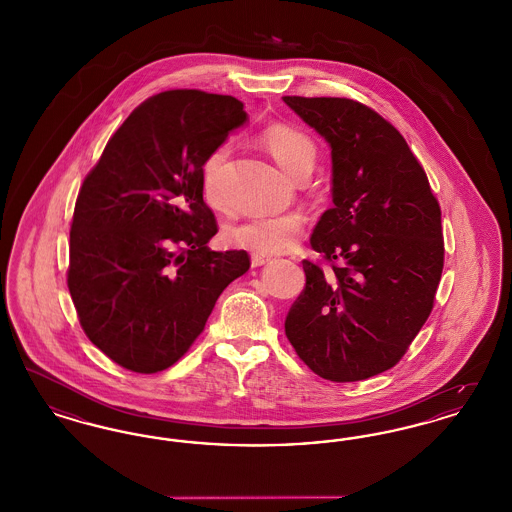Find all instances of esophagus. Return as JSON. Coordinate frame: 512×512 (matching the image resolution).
Instances as JSON below:
<instances>
[{"label": "esophagus", "instance_id": "1", "mask_svg": "<svg viewBox=\"0 0 512 512\" xmlns=\"http://www.w3.org/2000/svg\"><path fill=\"white\" fill-rule=\"evenodd\" d=\"M268 261H270V257L267 255H251V265L253 267H263V265H267Z\"/></svg>", "mask_w": 512, "mask_h": 512}]
</instances>
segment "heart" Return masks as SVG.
<instances>
[{
    "label": "heart",
    "instance_id": "obj_1",
    "mask_svg": "<svg viewBox=\"0 0 512 512\" xmlns=\"http://www.w3.org/2000/svg\"><path fill=\"white\" fill-rule=\"evenodd\" d=\"M261 142L272 155V159L295 176L297 172L313 167L317 159L315 142L290 124H270L261 136ZM228 155V146L213 149L201 167L203 192L211 205H220L219 176L222 163ZM305 226V215L299 211L259 215L244 220L226 230V240L234 247L257 255H278L290 251L297 244Z\"/></svg>",
    "mask_w": 512,
    "mask_h": 512
}]
</instances>
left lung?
<instances>
[{
  "label": "left lung",
  "instance_id": "obj_1",
  "mask_svg": "<svg viewBox=\"0 0 512 512\" xmlns=\"http://www.w3.org/2000/svg\"><path fill=\"white\" fill-rule=\"evenodd\" d=\"M332 151V201L311 245L332 274L303 261L305 290L286 336L320 378L357 382L388 370L434 307L443 234L438 199L405 138L376 111L345 98L286 96Z\"/></svg>",
  "mask_w": 512,
  "mask_h": 512
}]
</instances>
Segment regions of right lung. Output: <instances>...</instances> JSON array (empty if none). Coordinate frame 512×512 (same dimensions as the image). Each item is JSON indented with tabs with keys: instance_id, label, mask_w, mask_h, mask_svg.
Returning a JSON list of instances; mask_svg holds the SVG:
<instances>
[{
	"instance_id": "1",
	"label": "right lung",
	"mask_w": 512,
	"mask_h": 512,
	"mask_svg": "<svg viewBox=\"0 0 512 512\" xmlns=\"http://www.w3.org/2000/svg\"><path fill=\"white\" fill-rule=\"evenodd\" d=\"M247 121L244 103L199 90L144 101L86 176L71 226L69 292L90 341L126 370L174 365L220 293L249 270L217 234L201 167Z\"/></svg>"
}]
</instances>
